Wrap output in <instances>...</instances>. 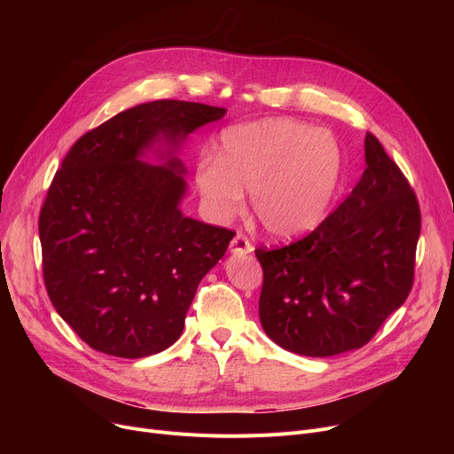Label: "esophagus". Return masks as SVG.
Here are the masks:
<instances>
[{
  "mask_svg": "<svg viewBox=\"0 0 454 454\" xmlns=\"http://www.w3.org/2000/svg\"><path fill=\"white\" fill-rule=\"evenodd\" d=\"M254 250L252 243L247 239L243 233H235V237L230 243V252L235 255H243V254H250Z\"/></svg>",
  "mask_w": 454,
  "mask_h": 454,
  "instance_id": "obj_1",
  "label": "esophagus"
}]
</instances>
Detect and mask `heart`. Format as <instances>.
Masks as SVG:
<instances>
[{
  "label": "heart",
  "mask_w": 454,
  "mask_h": 454,
  "mask_svg": "<svg viewBox=\"0 0 454 454\" xmlns=\"http://www.w3.org/2000/svg\"><path fill=\"white\" fill-rule=\"evenodd\" d=\"M340 143L325 129L287 117L259 119L226 129L217 158L202 156L195 182L213 219L226 221L245 204L276 239L313 231L337 195Z\"/></svg>",
  "instance_id": "heart-1"
}]
</instances>
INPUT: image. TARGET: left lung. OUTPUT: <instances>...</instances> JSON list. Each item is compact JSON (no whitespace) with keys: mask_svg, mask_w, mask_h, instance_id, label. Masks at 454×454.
<instances>
[{"mask_svg":"<svg viewBox=\"0 0 454 454\" xmlns=\"http://www.w3.org/2000/svg\"><path fill=\"white\" fill-rule=\"evenodd\" d=\"M351 195L303 239L257 248L259 320L267 337L305 356L359 349L404 303L421 230L416 195L372 134Z\"/></svg>","mask_w":454,"mask_h":454,"instance_id":"1","label":"left lung"}]
</instances>
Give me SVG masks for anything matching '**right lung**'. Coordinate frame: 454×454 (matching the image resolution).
<instances>
[{
	"label": "right lung",
	"instance_id": "add662e5",
	"mask_svg": "<svg viewBox=\"0 0 454 454\" xmlns=\"http://www.w3.org/2000/svg\"><path fill=\"white\" fill-rule=\"evenodd\" d=\"M226 108L161 99L86 132L40 211L43 281L53 307L93 349L141 359L173 346L200 279L233 231L185 217L187 136Z\"/></svg>",
	"mask_w": 454,
	"mask_h": 454
}]
</instances>
